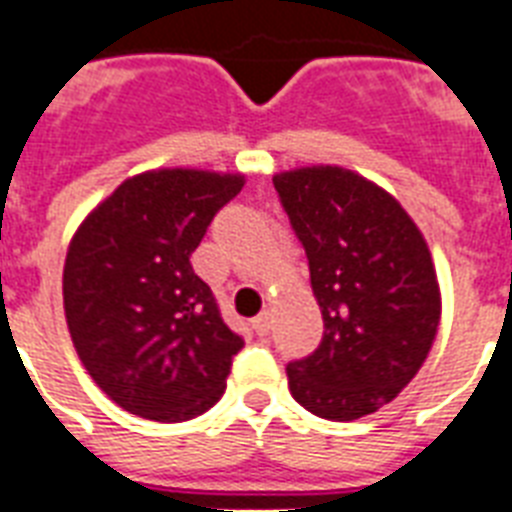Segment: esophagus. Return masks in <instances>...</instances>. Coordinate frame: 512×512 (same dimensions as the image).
<instances>
[{
    "instance_id": "34e87169",
    "label": "esophagus",
    "mask_w": 512,
    "mask_h": 512,
    "mask_svg": "<svg viewBox=\"0 0 512 512\" xmlns=\"http://www.w3.org/2000/svg\"><path fill=\"white\" fill-rule=\"evenodd\" d=\"M252 329H255L260 337L268 335V332H271V313L263 311L260 316H255V319H252Z\"/></svg>"
}]
</instances>
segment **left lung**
Returning <instances> with one entry per match:
<instances>
[{"mask_svg": "<svg viewBox=\"0 0 512 512\" xmlns=\"http://www.w3.org/2000/svg\"><path fill=\"white\" fill-rule=\"evenodd\" d=\"M303 241L324 337L287 366L289 393L324 420L350 422L390 404L425 364L441 289L428 241L372 180L337 164L273 175Z\"/></svg>", "mask_w": 512, "mask_h": 512, "instance_id": "1", "label": "left lung"}]
</instances>
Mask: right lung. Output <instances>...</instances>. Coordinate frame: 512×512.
<instances>
[{"mask_svg": "<svg viewBox=\"0 0 512 512\" xmlns=\"http://www.w3.org/2000/svg\"><path fill=\"white\" fill-rule=\"evenodd\" d=\"M244 175L164 167L127 177L76 228L63 265L74 348L130 414L185 422L220 401L244 340L191 255Z\"/></svg>", "mask_w": 512, "mask_h": 512, "instance_id": "add662e5", "label": "right lung"}]
</instances>
